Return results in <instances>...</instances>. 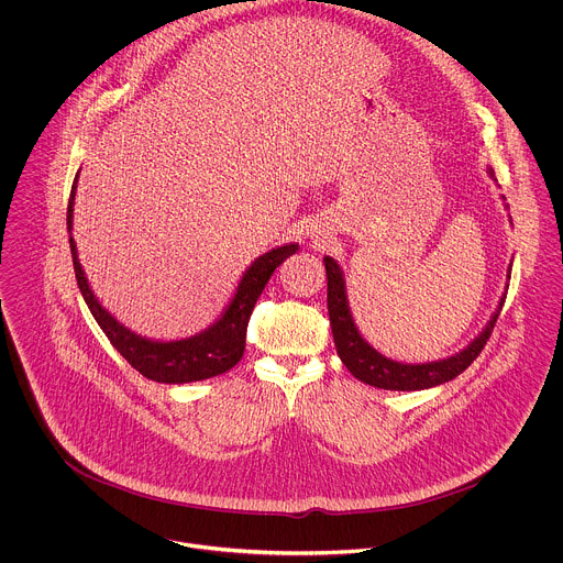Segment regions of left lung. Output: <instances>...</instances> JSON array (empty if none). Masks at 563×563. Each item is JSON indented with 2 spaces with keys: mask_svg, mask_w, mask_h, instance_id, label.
<instances>
[{
  "mask_svg": "<svg viewBox=\"0 0 563 563\" xmlns=\"http://www.w3.org/2000/svg\"><path fill=\"white\" fill-rule=\"evenodd\" d=\"M489 175L494 177L492 168H489ZM324 267H327V280H329L327 283L329 285L327 287V307H329V320H331V331H333L338 355H340L342 364L351 371L353 377H357L360 382H364L368 386L384 388V390H404V393L426 390V388H434V386H441V384L459 377L485 349V344L494 331V324L503 311L505 298H507V294H503L498 309L494 311V316L489 318L485 329L456 355H450L439 362L404 364V362H395V360L382 355L377 349H373L362 338V333L353 320V313H351V305H349V296H346V278H344L342 267L338 265V261L333 256H324Z\"/></svg>",
  "mask_w": 563,
  "mask_h": 563,
  "instance_id": "1",
  "label": "left lung"
}]
</instances>
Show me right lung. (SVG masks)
Instances as JSON below:
<instances>
[{"instance_id":"obj_1","label":"right lung","mask_w":563,"mask_h":563,"mask_svg":"<svg viewBox=\"0 0 563 563\" xmlns=\"http://www.w3.org/2000/svg\"><path fill=\"white\" fill-rule=\"evenodd\" d=\"M80 173V168H78ZM78 173L71 184L69 203H67V232H69V250H71V263L78 289L98 322V327L104 331L113 349L146 379H153L157 384H190V382H203L210 377H217L243 357L245 351V331L252 316V309L263 294L267 280L276 272V267L296 254L298 243H285L278 247H272L269 252L261 254L252 261V265L243 272L230 302L221 311V316L206 327L203 331L179 338V340H153L144 338L129 327H124L115 316L109 313L96 298V294L89 287V280L85 276V269L78 261L76 241L71 236L74 230V199H76V184Z\"/></svg>"}]
</instances>
